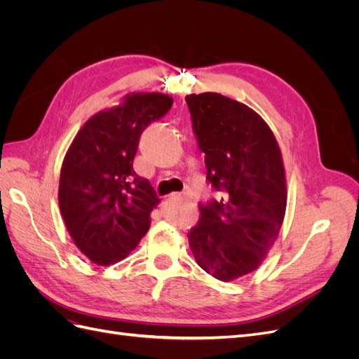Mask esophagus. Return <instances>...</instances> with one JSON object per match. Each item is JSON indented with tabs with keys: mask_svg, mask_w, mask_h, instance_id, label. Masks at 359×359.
<instances>
[{
	"mask_svg": "<svg viewBox=\"0 0 359 359\" xmlns=\"http://www.w3.org/2000/svg\"><path fill=\"white\" fill-rule=\"evenodd\" d=\"M172 198H173V199H186V194L175 193V194H172Z\"/></svg>",
	"mask_w": 359,
	"mask_h": 359,
	"instance_id": "34e87169",
	"label": "esophagus"
}]
</instances>
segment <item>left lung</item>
<instances>
[{"label": "left lung", "instance_id": "left-lung-1", "mask_svg": "<svg viewBox=\"0 0 359 359\" xmlns=\"http://www.w3.org/2000/svg\"><path fill=\"white\" fill-rule=\"evenodd\" d=\"M205 154L206 181L219 199L199 202L189 233L198 265L222 281L252 273L274 244L286 210V178L277 140L248 106L217 93L186 97Z\"/></svg>", "mask_w": 359, "mask_h": 359}]
</instances>
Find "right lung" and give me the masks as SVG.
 <instances>
[{"label":"right lung","instance_id":"obj_1","mask_svg":"<svg viewBox=\"0 0 359 359\" xmlns=\"http://www.w3.org/2000/svg\"><path fill=\"white\" fill-rule=\"evenodd\" d=\"M172 103L160 93L127 95L121 106L85 123L62 161V219L74 244L97 265L123 260L149 229L160 198L136 175L133 161L140 135Z\"/></svg>","mask_w":359,"mask_h":359}]
</instances>
